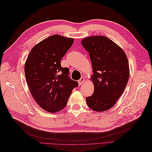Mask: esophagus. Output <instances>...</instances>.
Wrapping results in <instances>:
<instances>
[{"instance_id":"esophagus-1","label":"esophagus","mask_w":152,"mask_h":152,"mask_svg":"<svg viewBox=\"0 0 152 152\" xmlns=\"http://www.w3.org/2000/svg\"><path fill=\"white\" fill-rule=\"evenodd\" d=\"M84 82H85V78H84L83 77H82V78L80 79V80H79L78 81V85H81Z\"/></svg>"}]
</instances>
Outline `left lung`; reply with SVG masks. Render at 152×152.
<instances>
[{
	"instance_id": "obj_1",
	"label": "left lung",
	"mask_w": 152,
	"mask_h": 152,
	"mask_svg": "<svg viewBox=\"0 0 152 152\" xmlns=\"http://www.w3.org/2000/svg\"><path fill=\"white\" fill-rule=\"evenodd\" d=\"M81 42L89 53L93 72L94 92L86 98V103L95 111H106L115 104L127 84V57L118 45L103 36L86 38Z\"/></svg>"
}]
</instances>
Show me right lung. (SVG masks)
I'll return each mask as SVG.
<instances>
[{
  "label": "right lung",
  "instance_id": "right-lung-1",
  "mask_svg": "<svg viewBox=\"0 0 152 152\" xmlns=\"http://www.w3.org/2000/svg\"><path fill=\"white\" fill-rule=\"evenodd\" d=\"M74 41L55 34L33 48L25 65L28 86L34 100L49 113L62 110L72 90L78 86L69 77L67 67L61 61Z\"/></svg>",
  "mask_w": 152,
  "mask_h": 152
}]
</instances>
